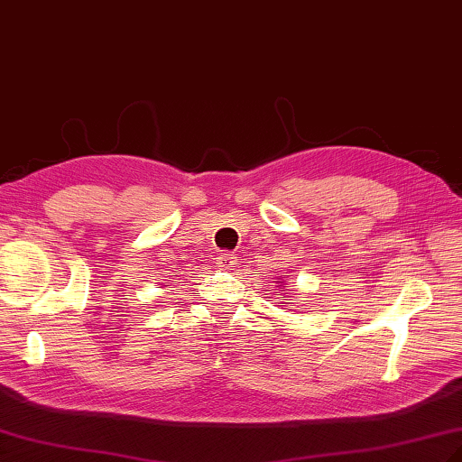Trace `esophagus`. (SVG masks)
<instances>
[{
  "label": "esophagus",
  "mask_w": 462,
  "mask_h": 462,
  "mask_svg": "<svg viewBox=\"0 0 462 462\" xmlns=\"http://www.w3.org/2000/svg\"><path fill=\"white\" fill-rule=\"evenodd\" d=\"M234 263H236V257H234V254H230V252H222V254L217 257V265H218L220 269H230Z\"/></svg>",
  "instance_id": "obj_1"
}]
</instances>
